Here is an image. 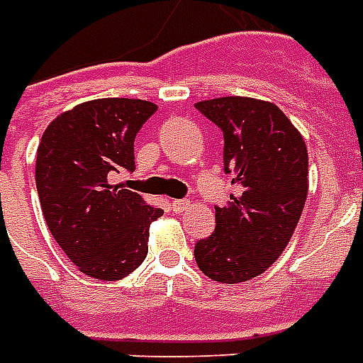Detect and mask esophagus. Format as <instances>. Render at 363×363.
<instances>
[{"instance_id": "esophagus-1", "label": "esophagus", "mask_w": 363, "mask_h": 363, "mask_svg": "<svg viewBox=\"0 0 363 363\" xmlns=\"http://www.w3.org/2000/svg\"><path fill=\"white\" fill-rule=\"evenodd\" d=\"M190 200H173L171 202V208H173L174 213H184V211H189L190 209Z\"/></svg>"}]
</instances>
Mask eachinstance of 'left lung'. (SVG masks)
Masks as SVG:
<instances>
[{
    "instance_id": "obj_1",
    "label": "left lung",
    "mask_w": 363,
    "mask_h": 363,
    "mask_svg": "<svg viewBox=\"0 0 363 363\" xmlns=\"http://www.w3.org/2000/svg\"><path fill=\"white\" fill-rule=\"evenodd\" d=\"M196 109L221 128L225 173L240 186L229 206L216 208V230L196 242V264L213 281L244 283L291 242L308 196V147L271 101L227 96Z\"/></svg>"
}]
</instances>
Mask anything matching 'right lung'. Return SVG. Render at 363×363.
Wrapping results in <instances>:
<instances>
[{"label": "right lung", "instance_id": "obj_1", "mask_svg": "<svg viewBox=\"0 0 363 363\" xmlns=\"http://www.w3.org/2000/svg\"><path fill=\"white\" fill-rule=\"evenodd\" d=\"M157 106L146 99L84 101L53 119L36 155V189L48 229L88 277L119 281L147 254L163 216L140 194L111 184L134 171V138Z\"/></svg>", "mask_w": 363, "mask_h": 363}]
</instances>
